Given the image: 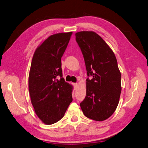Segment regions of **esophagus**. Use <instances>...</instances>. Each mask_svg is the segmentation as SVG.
<instances>
[{
    "mask_svg": "<svg viewBox=\"0 0 148 148\" xmlns=\"http://www.w3.org/2000/svg\"><path fill=\"white\" fill-rule=\"evenodd\" d=\"M78 83H73V86H74L75 90H76V89H77L78 88Z\"/></svg>",
    "mask_w": 148,
    "mask_h": 148,
    "instance_id": "34e87169",
    "label": "esophagus"
}]
</instances>
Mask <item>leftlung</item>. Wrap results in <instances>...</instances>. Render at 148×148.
I'll use <instances>...</instances> for the list:
<instances>
[{
	"instance_id": "left-lung-1",
	"label": "left lung",
	"mask_w": 148,
	"mask_h": 148,
	"mask_svg": "<svg viewBox=\"0 0 148 148\" xmlns=\"http://www.w3.org/2000/svg\"><path fill=\"white\" fill-rule=\"evenodd\" d=\"M75 36L84 57L87 75L92 77L86 79V95L80 107L86 117L104 121L117 109L122 91L117 59L108 44L94 31H79Z\"/></svg>"
}]
</instances>
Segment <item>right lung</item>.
<instances>
[{
	"label": "right lung",
	"instance_id": "1",
	"mask_svg": "<svg viewBox=\"0 0 148 148\" xmlns=\"http://www.w3.org/2000/svg\"><path fill=\"white\" fill-rule=\"evenodd\" d=\"M72 33L49 36L36 49L31 61L28 78L31 104L38 118L46 125L63 117L73 100V86L62 78L61 68V58Z\"/></svg>",
	"mask_w": 148,
	"mask_h": 148
}]
</instances>
